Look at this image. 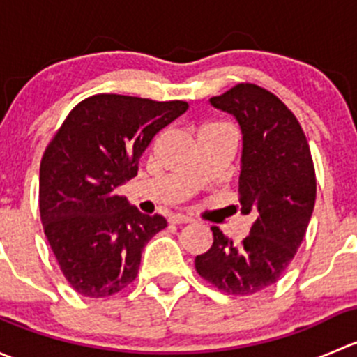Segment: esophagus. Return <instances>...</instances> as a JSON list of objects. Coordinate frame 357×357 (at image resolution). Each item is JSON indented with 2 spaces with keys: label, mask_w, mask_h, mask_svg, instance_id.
Segmentation results:
<instances>
[{
  "label": "esophagus",
  "mask_w": 357,
  "mask_h": 357,
  "mask_svg": "<svg viewBox=\"0 0 357 357\" xmlns=\"http://www.w3.org/2000/svg\"><path fill=\"white\" fill-rule=\"evenodd\" d=\"M169 221H171L172 225H186V222H192L193 219L185 214H172L171 218H169Z\"/></svg>",
  "instance_id": "1"
}]
</instances>
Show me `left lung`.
Segmentation results:
<instances>
[{"label":"left lung","instance_id":"8db88e82","mask_svg":"<svg viewBox=\"0 0 357 357\" xmlns=\"http://www.w3.org/2000/svg\"><path fill=\"white\" fill-rule=\"evenodd\" d=\"M208 102L242 129L240 211L255 221L240 243L212 226L214 242L197 255L195 269L221 291L252 295L278 282L304 240L316 202L314 164L297 117L268 89L242 82Z\"/></svg>","mask_w":357,"mask_h":357}]
</instances>
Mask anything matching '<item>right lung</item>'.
Wrapping results in <instances>:
<instances>
[{
    "mask_svg": "<svg viewBox=\"0 0 357 357\" xmlns=\"http://www.w3.org/2000/svg\"><path fill=\"white\" fill-rule=\"evenodd\" d=\"M188 110L181 100L89 96L70 110L39 169V212L63 276L84 297H110L138 276L142 252L167 226L115 188L138 174L160 129Z\"/></svg>",
    "mask_w": 357,
    "mask_h": 357,
    "instance_id": "add662e5",
    "label": "right lung"
}]
</instances>
